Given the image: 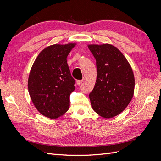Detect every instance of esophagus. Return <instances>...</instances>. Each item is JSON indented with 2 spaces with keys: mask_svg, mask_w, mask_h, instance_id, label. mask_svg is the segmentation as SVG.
<instances>
[{
  "mask_svg": "<svg viewBox=\"0 0 161 161\" xmlns=\"http://www.w3.org/2000/svg\"><path fill=\"white\" fill-rule=\"evenodd\" d=\"M82 82V80H76V84H77L78 85H81Z\"/></svg>",
  "mask_w": 161,
  "mask_h": 161,
  "instance_id": "1",
  "label": "esophagus"
}]
</instances>
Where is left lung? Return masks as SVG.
<instances>
[{"mask_svg": "<svg viewBox=\"0 0 161 161\" xmlns=\"http://www.w3.org/2000/svg\"><path fill=\"white\" fill-rule=\"evenodd\" d=\"M96 60L97 80L89 98L92 108L105 118L122 112L132 99L134 76L132 69L118 48L110 44L89 45Z\"/></svg>", "mask_w": 161, "mask_h": 161, "instance_id": "left-lung-1", "label": "left lung"}]
</instances>
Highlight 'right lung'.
<instances>
[{"label": "right lung", "mask_w": 161, "mask_h": 161, "mask_svg": "<svg viewBox=\"0 0 161 161\" xmlns=\"http://www.w3.org/2000/svg\"><path fill=\"white\" fill-rule=\"evenodd\" d=\"M75 43L54 44L43 50L34 62L28 79V90L40 114L51 119L59 118L70 106V95L75 80L66 58Z\"/></svg>", "instance_id": "obj_1"}]
</instances>
